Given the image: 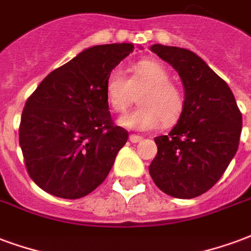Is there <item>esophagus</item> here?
I'll use <instances>...</instances> for the list:
<instances>
[{
	"mask_svg": "<svg viewBox=\"0 0 251 251\" xmlns=\"http://www.w3.org/2000/svg\"><path fill=\"white\" fill-rule=\"evenodd\" d=\"M129 140H130V142H133V144H137V142H140V141L142 140V137H140V135L137 134H130Z\"/></svg>",
	"mask_w": 251,
	"mask_h": 251,
	"instance_id": "obj_1",
	"label": "esophagus"
}]
</instances>
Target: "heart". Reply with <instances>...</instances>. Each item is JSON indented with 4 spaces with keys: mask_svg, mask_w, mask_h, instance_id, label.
I'll return each mask as SVG.
<instances>
[{
    "mask_svg": "<svg viewBox=\"0 0 251 251\" xmlns=\"http://www.w3.org/2000/svg\"><path fill=\"white\" fill-rule=\"evenodd\" d=\"M172 75L155 59H141L127 69V78L118 69L105 79V98L116 113H124L138 96L135 110L120 118V124L135 130H151L161 124L165 127L177 124L182 117L186 100L182 89L170 81Z\"/></svg>",
    "mask_w": 251,
    "mask_h": 251,
    "instance_id": "1",
    "label": "heart"
}]
</instances>
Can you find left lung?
<instances>
[{
  "label": "left lung",
  "mask_w": 251,
  "mask_h": 251,
  "mask_svg": "<svg viewBox=\"0 0 251 251\" xmlns=\"http://www.w3.org/2000/svg\"><path fill=\"white\" fill-rule=\"evenodd\" d=\"M150 50L178 72L186 106L168 135L154 138L149 173L163 193L194 198L214 186L237 153L242 114L227 83L193 51L159 44Z\"/></svg>",
  "instance_id": "obj_1"
}]
</instances>
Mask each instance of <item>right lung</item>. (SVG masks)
Wrapping results in <instances>:
<instances>
[{
	"mask_svg": "<svg viewBox=\"0 0 251 251\" xmlns=\"http://www.w3.org/2000/svg\"><path fill=\"white\" fill-rule=\"evenodd\" d=\"M133 49V44H109L83 50L27 98L20 146L27 174L46 193L77 200L107 177L129 133L114 125L103 86Z\"/></svg>",
	"mask_w": 251,
	"mask_h": 251,
	"instance_id": "add662e5",
	"label": "right lung"
}]
</instances>
